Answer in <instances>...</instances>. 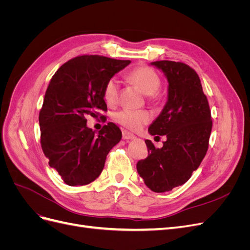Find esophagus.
<instances>
[{
  "mask_svg": "<svg viewBox=\"0 0 250 250\" xmlns=\"http://www.w3.org/2000/svg\"><path fill=\"white\" fill-rule=\"evenodd\" d=\"M122 138H123V140H125V141H131V140H134V139H135V137H134V135H133L132 133L128 132V131H126V130H123V131H122Z\"/></svg>",
  "mask_w": 250,
  "mask_h": 250,
  "instance_id": "esophagus-1",
  "label": "esophagus"
}]
</instances>
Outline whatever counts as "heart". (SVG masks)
<instances>
[{
  "label": "heart",
  "mask_w": 250,
  "mask_h": 250,
  "mask_svg": "<svg viewBox=\"0 0 250 250\" xmlns=\"http://www.w3.org/2000/svg\"><path fill=\"white\" fill-rule=\"evenodd\" d=\"M128 80L138 86L143 94L149 96L151 99L156 97V93L161 87V80L158 75L148 66H140L131 71L128 75ZM104 100L108 105L116 104L119 97V82L116 78H111L105 84L103 90ZM116 122L130 130H139L149 122L150 115L146 110L123 109L115 115Z\"/></svg>",
  "instance_id": "b5f03b06"
}]
</instances>
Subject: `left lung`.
<instances>
[{
  "instance_id": "8db88e82",
  "label": "left lung",
  "mask_w": 250,
  "mask_h": 250,
  "mask_svg": "<svg viewBox=\"0 0 250 250\" xmlns=\"http://www.w3.org/2000/svg\"><path fill=\"white\" fill-rule=\"evenodd\" d=\"M150 64L167 78L168 96L148 132L166 135L167 141L156 149L146 140L148 157L137 164V170L151 191L163 193L183 186L197 170L208 148L211 120L207 96L192 67L169 60Z\"/></svg>"
}]
</instances>
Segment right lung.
Masks as SVG:
<instances>
[{
  "mask_svg": "<svg viewBox=\"0 0 250 250\" xmlns=\"http://www.w3.org/2000/svg\"><path fill=\"white\" fill-rule=\"evenodd\" d=\"M98 55L75 57L52 77L40 112L41 143L50 167L67 186H85L99 177L106 155L122 139L111 122L96 133L87 115L106 110L103 90L107 81L129 64Z\"/></svg>",
  "mask_w": 250,
  "mask_h": 250,
  "instance_id": "add662e5",
  "label": "right lung"
}]
</instances>
